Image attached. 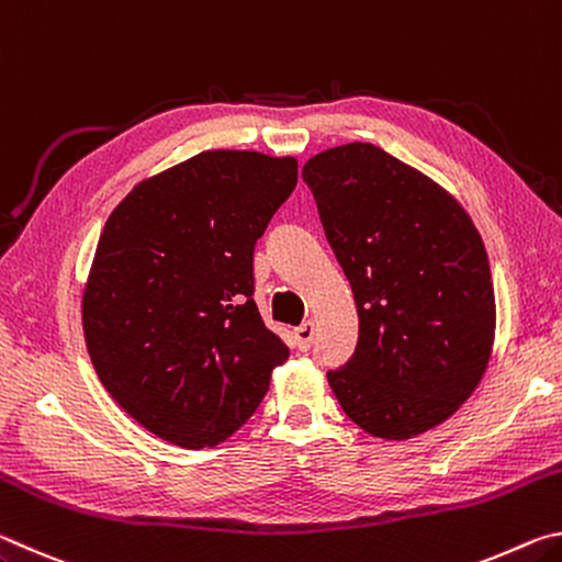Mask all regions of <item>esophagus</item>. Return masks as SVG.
<instances>
[{"label":"esophagus","instance_id":"obj_1","mask_svg":"<svg viewBox=\"0 0 562 562\" xmlns=\"http://www.w3.org/2000/svg\"><path fill=\"white\" fill-rule=\"evenodd\" d=\"M312 337H315V322H302V325L294 329V341H297L300 351H307L312 345Z\"/></svg>","mask_w":562,"mask_h":562}]
</instances>
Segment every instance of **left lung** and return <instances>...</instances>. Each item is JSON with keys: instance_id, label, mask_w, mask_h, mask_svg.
<instances>
[{"instance_id": "1", "label": "left lung", "mask_w": 562, "mask_h": 562, "mask_svg": "<svg viewBox=\"0 0 562 562\" xmlns=\"http://www.w3.org/2000/svg\"><path fill=\"white\" fill-rule=\"evenodd\" d=\"M351 284L359 339L329 386L359 429L386 441L431 431L473 394L496 337L486 247L449 190L372 144L302 168Z\"/></svg>"}]
</instances>
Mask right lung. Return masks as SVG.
I'll return each mask as SVG.
<instances>
[{"instance_id": "obj_1", "label": "right lung", "mask_w": 562, "mask_h": 562, "mask_svg": "<svg viewBox=\"0 0 562 562\" xmlns=\"http://www.w3.org/2000/svg\"><path fill=\"white\" fill-rule=\"evenodd\" d=\"M297 160L203 150L113 207L81 294L83 339L123 412L168 443L233 436L290 349L252 300V252Z\"/></svg>"}]
</instances>
